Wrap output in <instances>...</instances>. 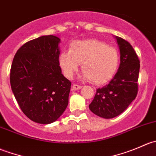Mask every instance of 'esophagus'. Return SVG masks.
Listing matches in <instances>:
<instances>
[{"instance_id": "1", "label": "esophagus", "mask_w": 156, "mask_h": 156, "mask_svg": "<svg viewBox=\"0 0 156 156\" xmlns=\"http://www.w3.org/2000/svg\"><path fill=\"white\" fill-rule=\"evenodd\" d=\"M81 85H78V84H74L73 85H72V90H76L81 89Z\"/></svg>"}]
</instances>
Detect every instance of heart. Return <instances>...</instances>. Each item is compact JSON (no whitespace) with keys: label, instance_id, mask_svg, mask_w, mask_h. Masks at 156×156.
Segmentation results:
<instances>
[{"label":"heart","instance_id":"1","mask_svg":"<svg viewBox=\"0 0 156 156\" xmlns=\"http://www.w3.org/2000/svg\"><path fill=\"white\" fill-rule=\"evenodd\" d=\"M119 62V51L97 39L72 41L69 51H62L59 56V66L66 77L72 78L82 63V78L94 84L109 81L117 72Z\"/></svg>","mask_w":156,"mask_h":156}]
</instances>
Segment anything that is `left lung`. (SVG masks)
I'll list each match as a JSON object with an SVG mask.
<instances>
[{
  "instance_id": "1",
  "label": "left lung",
  "mask_w": 156,
  "mask_h": 156,
  "mask_svg": "<svg viewBox=\"0 0 156 156\" xmlns=\"http://www.w3.org/2000/svg\"><path fill=\"white\" fill-rule=\"evenodd\" d=\"M120 50V65L107 85L98 88L89 105L93 113L103 119L122 114L136 98L138 91L140 60L133 47L125 39L115 36Z\"/></svg>"
}]
</instances>
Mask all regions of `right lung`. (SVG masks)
Returning <instances> with one entry per match:
<instances>
[{
  "mask_svg": "<svg viewBox=\"0 0 156 156\" xmlns=\"http://www.w3.org/2000/svg\"><path fill=\"white\" fill-rule=\"evenodd\" d=\"M60 39L44 35L23 44L15 54L10 85L23 112L34 122L48 125L66 108L71 83L59 64Z\"/></svg>",
  "mask_w": 156,
  "mask_h": 156,
  "instance_id": "add662e5",
  "label": "right lung"
}]
</instances>
